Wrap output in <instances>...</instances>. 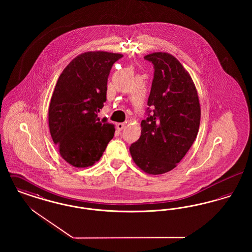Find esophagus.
<instances>
[{
    "mask_svg": "<svg viewBox=\"0 0 252 252\" xmlns=\"http://www.w3.org/2000/svg\"><path fill=\"white\" fill-rule=\"evenodd\" d=\"M125 126H126V124H125V123H118V124L116 125V127H117L118 131H121V130H123Z\"/></svg>",
    "mask_w": 252,
    "mask_h": 252,
    "instance_id": "34e87169",
    "label": "esophagus"
}]
</instances>
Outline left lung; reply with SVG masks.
Listing matches in <instances>:
<instances>
[{
	"instance_id": "8db88e82",
	"label": "left lung",
	"mask_w": 252,
	"mask_h": 252,
	"mask_svg": "<svg viewBox=\"0 0 252 252\" xmlns=\"http://www.w3.org/2000/svg\"><path fill=\"white\" fill-rule=\"evenodd\" d=\"M155 72L148 106L154 113L142 121L140 139L130 145L135 164L149 175L177 167L193 144L200 125L201 109L190 73L174 56L155 52L144 57Z\"/></svg>"
}]
</instances>
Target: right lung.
<instances>
[{
	"instance_id": "right-lung-1",
	"label": "right lung",
	"mask_w": 252,
	"mask_h": 252,
	"mask_svg": "<svg viewBox=\"0 0 252 252\" xmlns=\"http://www.w3.org/2000/svg\"><path fill=\"white\" fill-rule=\"evenodd\" d=\"M122 57L85 52L60 73L49 105V129L60 156L73 167L93 166L114 136V125L97 113L107 100L110 69Z\"/></svg>"
}]
</instances>
